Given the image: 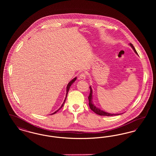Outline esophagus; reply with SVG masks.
I'll use <instances>...</instances> for the list:
<instances>
[{
	"mask_svg": "<svg viewBox=\"0 0 156 156\" xmlns=\"http://www.w3.org/2000/svg\"><path fill=\"white\" fill-rule=\"evenodd\" d=\"M79 79L84 80L86 79V74L85 73H82L79 76Z\"/></svg>",
	"mask_w": 156,
	"mask_h": 156,
	"instance_id": "esophagus-1",
	"label": "esophagus"
}]
</instances>
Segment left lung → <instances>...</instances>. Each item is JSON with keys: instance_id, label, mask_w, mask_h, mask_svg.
<instances>
[{"instance_id": "obj_1", "label": "left lung", "mask_w": 156, "mask_h": 156, "mask_svg": "<svg viewBox=\"0 0 156 156\" xmlns=\"http://www.w3.org/2000/svg\"><path fill=\"white\" fill-rule=\"evenodd\" d=\"M129 45H130V47L132 48V49L133 50L134 52L137 54V52L136 51V49L134 48L133 45L132 44L130 43ZM89 89H90V94H89V97H88V99H89V106L90 108V109L92 111L94 112L95 113H97V115H101V116H115V115H121V113H116V114H114V113H108V112H106L102 110H101V109L98 108V107H97L94 103H93V95H92V94H93V91H92V89L91 88V86L89 87Z\"/></svg>"}]
</instances>
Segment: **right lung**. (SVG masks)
Wrapping results in <instances>:
<instances>
[{"label":"right lung","instance_id":"right-lung-1","mask_svg":"<svg viewBox=\"0 0 156 156\" xmlns=\"http://www.w3.org/2000/svg\"><path fill=\"white\" fill-rule=\"evenodd\" d=\"M76 77H75L74 78V79H73L71 81L69 82V83H68V85H67V89H66V98H65V99H64V102H63V103H62V105L61 106V107L59 108V109H58V110H57L56 111L54 112V113H51V115H52V114H54V113H55L57 112L58 111H59V109L63 106V105H64V103H65V102H66V98H67V94H68V91H69V88H70V87L71 86V85L75 81H76Z\"/></svg>","mask_w":156,"mask_h":156}]
</instances>
